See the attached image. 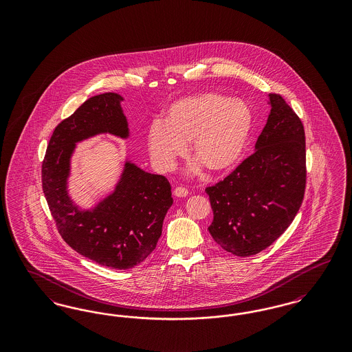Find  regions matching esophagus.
Wrapping results in <instances>:
<instances>
[{
    "label": "esophagus",
    "instance_id": "esophagus-1",
    "mask_svg": "<svg viewBox=\"0 0 352 352\" xmlns=\"http://www.w3.org/2000/svg\"><path fill=\"white\" fill-rule=\"evenodd\" d=\"M174 195L178 197V198H184L188 195V190L184 188V187H175L174 188Z\"/></svg>",
    "mask_w": 352,
    "mask_h": 352
}]
</instances>
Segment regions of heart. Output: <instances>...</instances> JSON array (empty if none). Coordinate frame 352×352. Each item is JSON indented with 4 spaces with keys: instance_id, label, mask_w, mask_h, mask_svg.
I'll use <instances>...</instances> for the list:
<instances>
[{
    "instance_id": "1",
    "label": "heart",
    "mask_w": 352,
    "mask_h": 352,
    "mask_svg": "<svg viewBox=\"0 0 352 352\" xmlns=\"http://www.w3.org/2000/svg\"><path fill=\"white\" fill-rule=\"evenodd\" d=\"M253 126L250 107L219 94H201L174 102L166 121L155 120L149 128L148 146L151 161L160 171L174 170L178 160L191 153L214 173L234 168L248 144Z\"/></svg>"
}]
</instances>
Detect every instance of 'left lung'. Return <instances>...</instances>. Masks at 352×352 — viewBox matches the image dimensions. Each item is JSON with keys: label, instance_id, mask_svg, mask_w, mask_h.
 I'll use <instances>...</instances> for the list:
<instances>
[{"label": "left lung", "instance_id": "obj_1", "mask_svg": "<svg viewBox=\"0 0 352 352\" xmlns=\"http://www.w3.org/2000/svg\"><path fill=\"white\" fill-rule=\"evenodd\" d=\"M270 113L254 151L215 186L208 227L224 251L248 257L268 248L296 218L305 194L306 151L301 120L286 101L269 95Z\"/></svg>", "mask_w": 352, "mask_h": 352}]
</instances>
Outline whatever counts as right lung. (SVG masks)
I'll return each mask as SVG.
<instances>
[{
  "mask_svg": "<svg viewBox=\"0 0 352 352\" xmlns=\"http://www.w3.org/2000/svg\"><path fill=\"white\" fill-rule=\"evenodd\" d=\"M122 96L107 92L89 98L51 135L42 164V187L58 231L84 257L112 269L133 268L155 250L173 204L171 186L126 160L115 190L91 208L68 192L71 158L78 142L109 133L126 140Z\"/></svg>",
  "mask_w": 352,
  "mask_h": 352,
  "instance_id": "add662e5",
  "label": "right lung"
}]
</instances>
